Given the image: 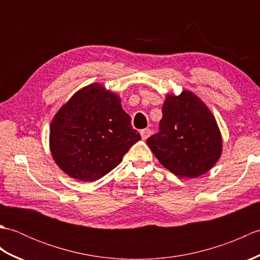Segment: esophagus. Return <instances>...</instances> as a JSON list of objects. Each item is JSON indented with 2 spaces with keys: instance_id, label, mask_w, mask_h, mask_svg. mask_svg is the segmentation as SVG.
<instances>
[{
  "instance_id": "34e87169",
  "label": "esophagus",
  "mask_w": 260,
  "mask_h": 260,
  "mask_svg": "<svg viewBox=\"0 0 260 260\" xmlns=\"http://www.w3.org/2000/svg\"><path fill=\"white\" fill-rule=\"evenodd\" d=\"M151 134H152V131L150 128H144V129L141 131V136H142L143 140L148 139V137L151 136Z\"/></svg>"
}]
</instances>
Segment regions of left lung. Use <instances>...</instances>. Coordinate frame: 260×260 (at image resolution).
<instances>
[{
    "label": "left lung",
    "instance_id": "1",
    "mask_svg": "<svg viewBox=\"0 0 260 260\" xmlns=\"http://www.w3.org/2000/svg\"><path fill=\"white\" fill-rule=\"evenodd\" d=\"M158 133L146 140L164 168L180 178H198L217 163L222 152L214 116L200 98L184 90L168 95Z\"/></svg>",
    "mask_w": 260,
    "mask_h": 260
}]
</instances>
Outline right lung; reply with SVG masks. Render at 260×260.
Returning a JSON list of instances; mask_svg holds the SVG:
<instances>
[{
	"mask_svg": "<svg viewBox=\"0 0 260 260\" xmlns=\"http://www.w3.org/2000/svg\"><path fill=\"white\" fill-rule=\"evenodd\" d=\"M140 140L118 95L101 84L81 88L58 110L49 136L54 162L84 182L109 173Z\"/></svg>",
	"mask_w": 260,
	"mask_h": 260,
	"instance_id": "1",
	"label": "right lung"
}]
</instances>
